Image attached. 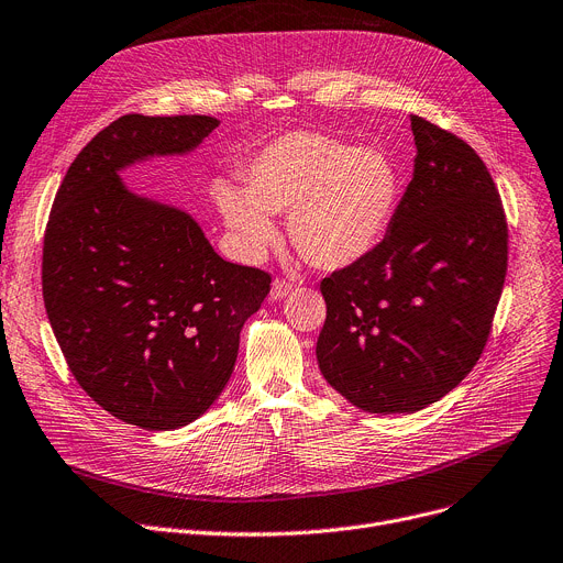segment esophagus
I'll use <instances>...</instances> for the list:
<instances>
[{"instance_id":"esophagus-1","label":"esophagus","mask_w":563,"mask_h":563,"mask_svg":"<svg viewBox=\"0 0 563 563\" xmlns=\"http://www.w3.org/2000/svg\"><path fill=\"white\" fill-rule=\"evenodd\" d=\"M294 291V285L287 283V280H274L272 285V298L274 301H283L285 296H289Z\"/></svg>"}]
</instances>
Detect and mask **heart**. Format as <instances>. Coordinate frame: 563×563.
I'll return each instance as SVG.
<instances>
[{"label": "heart", "instance_id": "1", "mask_svg": "<svg viewBox=\"0 0 563 563\" xmlns=\"http://www.w3.org/2000/svg\"><path fill=\"white\" fill-rule=\"evenodd\" d=\"M246 187L219 180L214 199L246 257L278 238L272 214L289 212L294 249L323 272L346 269L376 249L394 219L400 176L376 146L314 131L269 142L244 169Z\"/></svg>", "mask_w": 563, "mask_h": 563}]
</instances>
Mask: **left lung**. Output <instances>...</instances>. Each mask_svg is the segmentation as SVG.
<instances>
[{
	"label": "left lung",
	"mask_w": 563,
	"mask_h": 563,
	"mask_svg": "<svg viewBox=\"0 0 563 563\" xmlns=\"http://www.w3.org/2000/svg\"><path fill=\"white\" fill-rule=\"evenodd\" d=\"M415 174L385 240L321 280L317 362L371 415H411L453 391L479 360L507 274L496 183L457 135L411 115Z\"/></svg>",
	"instance_id": "1"
}]
</instances>
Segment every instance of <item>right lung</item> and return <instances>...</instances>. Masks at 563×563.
Segmentation results:
<instances>
[{"mask_svg": "<svg viewBox=\"0 0 563 563\" xmlns=\"http://www.w3.org/2000/svg\"><path fill=\"white\" fill-rule=\"evenodd\" d=\"M217 126L208 115L115 120L69 165L47 221L43 298L56 342L84 391L142 430H176L210 409L272 285L219 257L190 212L120 176L192 154Z\"/></svg>", "mask_w": 563, "mask_h": 563, "instance_id": "obj_1", "label": "right lung"}]
</instances>
